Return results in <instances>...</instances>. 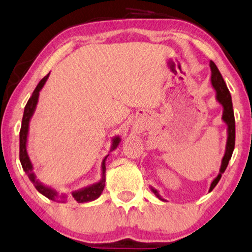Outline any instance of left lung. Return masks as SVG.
I'll use <instances>...</instances> for the list:
<instances>
[{
  "mask_svg": "<svg viewBox=\"0 0 252 252\" xmlns=\"http://www.w3.org/2000/svg\"><path fill=\"white\" fill-rule=\"evenodd\" d=\"M210 69H211V84L212 88L215 89L216 92V100L221 105L222 107V116L221 120L222 122L227 126V141H226V147H225V154L221 158V164L220 169H219V173L217 177L212 180L209 192H211L215 189V186L217 185L219 180L221 178V175L225 172L226 168H227L228 162L231 160L234 146H235V119H234V112H233V104H232V97L231 94L226 87V83L224 79H222L220 72L217 68V66L215 65L214 62H210ZM151 187L152 192L157 195L161 201H165L160 194L158 190L155 189L154 187Z\"/></svg>",
  "mask_w": 252,
  "mask_h": 252,
  "instance_id": "1",
  "label": "left lung"
}]
</instances>
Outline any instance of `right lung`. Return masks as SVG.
Instances as JSON below:
<instances>
[{"label": "right lung", "mask_w": 252, "mask_h": 252, "mask_svg": "<svg viewBox=\"0 0 252 252\" xmlns=\"http://www.w3.org/2000/svg\"><path fill=\"white\" fill-rule=\"evenodd\" d=\"M49 74L47 76H44L40 82H38L37 87L35 88L34 92L32 94V97L28 99L27 104L25 106L23 121H21V127H20V133H19V158H20V163H21V166H23L24 171L26 172V175L28 176V178H30L31 182L34 184L35 189L38 190V193H41L42 195L50 198L52 201L60 202V203H65L67 198H68V195H66V194L63 193L60 194L59 192H57L55 189H52V187L48 185H44L43 183H41L40 180L37 179V177L34 172V165L33 163H32L30 157H28V152H27L30 122L32 118H33L35 109H36L38 97H40V91L42 90V88L44 87L45 82H47ZM120 143H121V138H120V136L113 137L111 151H109V153L116 150V147L119 146ZM109 154L106 155V157L102 158L100 180L94 184H91L89 186L83 187V189L73 190L72 194H70V197H73L74 200L79 202V203H86V202H91V201L97 200V198L101 195L102 190H104V187H105V182H106V160H107Z\"/></svg>", "instance_id": "right-lung-1"}]
</instances>
